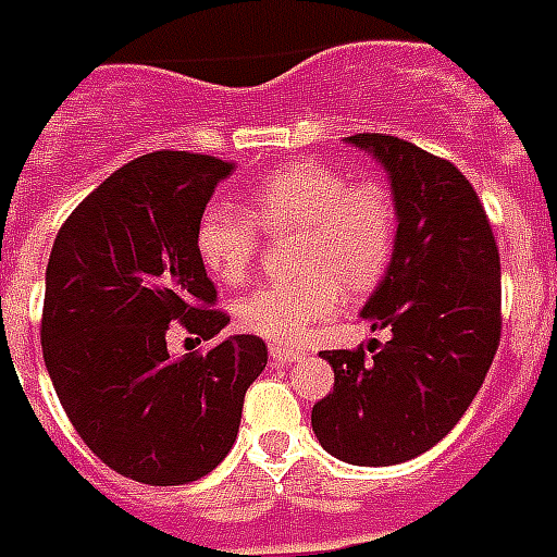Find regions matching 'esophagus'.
<instances>
[{
    "mask_svg": "<svg viewBox=\"0 0 557 557\" xmlns=\"http://www.w3.org/2000/svg\"><path fill=\"white\" fill-rule=\"evenodd\" d=\"M302 355V349H294V346H270V358H273V363H278V367H284V363L290 361H299Z\"/></svg>",
    "mask_w": 557,
    "mask_h": 557,
    "instance_id": "esophagus-1",
    "label": "esophagus"
}]
</instances>
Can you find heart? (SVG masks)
<instances>
[{"instance_id": "b5f03b06", "label": "heart", "mask_w": 557, "mask_h": 557, "mask_svg": "<svg viewBox=\"0 0 557 557\" xmlns=\"http://www.w3.org/2000/svg\"><path fill=\"white\" fill-rule=\"evenodd\" d=\"M258 228H299L294 282L255 287L237 302L246 332L273 343L299 341L329 320L349 294L382 282L396 249V205L379 182H349L323 161H296L255 184L246 214L211 205L196 228V252L220 284H240L252 270Z\"/></svg>"}]
</instances>
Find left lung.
<instances>
[{
    "instance_id": "1",
    "label": "left lung",
    "mask_w": 557,
    "mask_h": 557,
    "mask_svg": "<svg viewBox=\"0 0 557 557\" xmlns=\"http://www.w3.org/2000/svg\"><path fill=\"white\" fill-rule=\"evenodd\" d=\"M346 144L384 166L396 205L391 267L361 308L387 341L323 352L334 391L311 429L341 461L391 467L441 443L482 387L502 332L499 249L455 164L391 135Z\"/></svg>"
}]
</instances>
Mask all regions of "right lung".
<instances>
[{
  "mask_svg": "<svg viewBox=\"0 0 557 557\" xmlns=\"http://www.w3.org/2000/svg\"><path fill=\"white\" fill-rule=\"evenodd\" d=\"M232 161L152 152L75 208L46 267L44 361L78 437L125 479H202L237 441L267 343L232 334L175 358L170 325L211 341L228 325L196 252V228Z\"/></svg>",
  "mask_w": 557,
  "mask_h": 557,
  "instance_id": "add662e5",
  "label": "right lung"
}]
</instances>
